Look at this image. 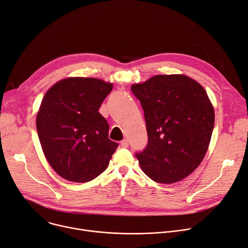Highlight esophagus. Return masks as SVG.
I'll list each match as a JSON object with an SVG mask.
<instances>
[{
	"label": "esophagus",
	"mask_w": 248,
	"mask_h": 248,
	"mask_svg": "<svg viewBox=\"0 0 248 248\" xmlns=\"http://www.w3.org/2000/svg\"><path fill=\"white\" fill-rule=\"evenodd\" d=\"M121 146L123 147V148H127L128 147V140H123L122 141H121Z\"/></svg>",
	"instance_id": "34e87169"
}]
</instances>
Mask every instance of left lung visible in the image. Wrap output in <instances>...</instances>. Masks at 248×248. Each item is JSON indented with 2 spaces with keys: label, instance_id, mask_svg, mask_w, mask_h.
I'll use <instances>...</instances> for the list:
<instances>
[{
  "label": "left lung",
  "instance_id": "obj_1",
  "mask_svg": "<svg viewBox=\"0 0 248 248\" xmlns=\"http://www.w3.org/2000/svg\"><path fill=\"white\" fill-rule=\"evenodd\" d=\"M131 89L144 109L149 139L136 154L142 172L157 183L183 180L210 144L215 115L205 89L183 74L155 75Z\"/></svg>",
  "mask_w": 248,
  "mask_h": 248
}]
</instances>
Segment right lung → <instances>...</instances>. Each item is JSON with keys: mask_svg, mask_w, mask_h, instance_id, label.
<instances>
[{"mask_svg": "<svg viewBox=\"0 0 248 248\" xmlns=\"http://www.w3.org/2000/svg\"><path fill=\"white\" fill-rule=\"evenodd\" d=\"M112 87L97 78L69 77L45 93L36 116L37 133L60 177L85 183L107 170L119 144L108 139V124L98 109Z\"/></svg>", "mask_w": 248, "mask_h": 248, "instance_id": "add662e5", "label": "right lung"}]
</instances>
